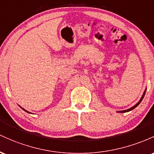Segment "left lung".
<instances>
[{
    "instance_id": "8db88e82",
    "label": "left lung",
    "mask_w": 154,
    "mask_h": 154,
    "mask_svg": "<svg viewBox=\"0 0 154 154\" xmlns=\"http://www.w3.org/2000/svg\"><path fill=\"white\" fill-rule=\"evenodd\" d=\"M146 89H145V91H144V92H143V95H142V97H141V98H140V100H139V102H138V103H137V104H135L134 105V106H132V108H129V109H127V110H120V111H117L118 112V113H126V112H129V111H130V110H133V109H134V108H136V107L138 105L140 104V103H141V101H142L143 100V97H144V96H145V94H146Z\"/></svg>"
}]
</instances>
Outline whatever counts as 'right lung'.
<instances>
[{
  "label": "right lung",
  "mask_w": 154,
  "mask_h": 154,
  "mask_svg": "<svg viewBox=\"0 0 154 154\" xmlns=\"http://www.w3.org/2000/svg\"><path fill=\"white\" fill-rule=\"evenodd\" d=\"M20 108H22V110H25V111H26V112H27V113H30V112H29V111H27V110H25V109H24V108H22V107H20Z\"/></svg>",
  "instance_id": "1"
}]
</instances>
